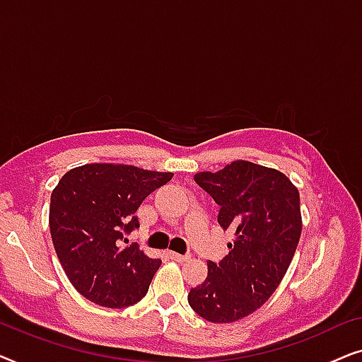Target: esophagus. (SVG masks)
Returning a JSON list of instances; mask_svg holds the SVG:
<instances>
[{"instance_id": "34e87169", "label": "esophagus", "mask_w": 362, "mask_h": 362, "mask_svg": "<svg viewBox=\"0 0 362 362\" xmlns=\"http://www.w3.org/2000/svg\"><path fill=\"white\" fill-rule=\"evenodd\" d=\"M170 257H171L173 260H176V262L189 260V255H181V254H176V252H170Z\"/></svg>"}]
</instances>
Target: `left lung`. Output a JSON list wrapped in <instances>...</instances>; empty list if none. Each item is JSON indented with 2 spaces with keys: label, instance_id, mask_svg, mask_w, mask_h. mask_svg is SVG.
<instances>
[{
  "label": "left lung",
  "instance_id": "8db88e82",
  "mask_svg": "<svg viewBox=\"0 0 362 362\" xmlns=\"http://www.w3.org/2000/svg\"><path fill=\"white\" fill-rule=\"evenodd\" d=\"M194 181L219 204L217 222L234 242L219 264L207 262V279L187 301L211 323H234L259 310L288 270L303 227L300 192L284 173L245 160Z\"/></svg>",
  "mask_w": 362,
  "mask_h": 362
}]
</instances>
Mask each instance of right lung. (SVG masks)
I'll return each mask as SVG.
<instances>
[{
    "label": "right lung",
    "instance_id": "1",
    "mask_svg": "<svg viewBox=\"0 0 362 362\" xmlns=\"http://www.w3.org/2000/svg\"><path fill=\"white\" fill-rule=\"evenodd\" d=\"M173 173L123 163H90L67 171L52 189L49 229L57 259L78 293L105 308L135 305L160 269L127 234L135 212Z\"/></svg>",
    "mask_w": 362,
    "mask_h": 362
}]
</instances>
